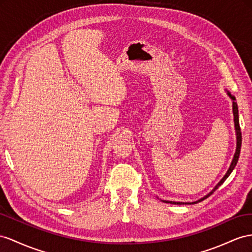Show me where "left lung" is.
<instances>
[{"label":"left lung","mask_w":252,"mask_h":252,"mask_svg":"<svg viewBox=\"0 0 252 252\" xmlns=\"http://www.w3.org/2000/svg\"><path fill=\"white\" fill-rule=\"evenodd\" d=\"M228 93V94H229V96L230 98L233 100V115H234V125H235V130H236V135H237V137H236V139H237V143H236V151H235V154H234V158H233V160H232V163H231V165H230V168H229V170L227 171V173H225L224 175V177L221 179V181L219 182L216 186H215V189H213L210 193H208V195H206L205 197H203V198H201V199H199L198 201H196V202H175V201H164V202H167V203H172V204H193V203H197V202H200V201H202V200H204V199H206L208 197H210L213 192H214L219 186H220L225 180H227V178L230 176V173L232 172V170L234 169V167L236 166V164H237V160H238V158H240V153H241V146H242V133H241V126H240V121H238V108H237V104H236V102H234V100H235V98L233 95H232L229 92H227Z\"/></svg>","instance_id":"1"}]
</instances>
